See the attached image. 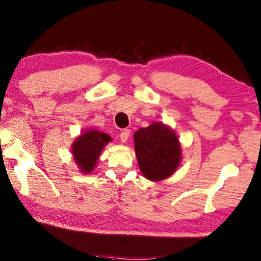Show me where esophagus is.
I'll use <instances>...</instances> for the list:
<instances>
[{"label": "esophagus", "mask_w": 261, "mask_h": 261, "mask_svg": "<svg viewBox=\"0 0 261 261\" xmlns=\"http://www.w3.org/2000/svg\"><path fill=\"white\" fill-rule=\"evenodd\" d=\"M129 137H130V130H123L120 135L122 143H126V140L129 139Z\"/></svg>", "instance_id": "34e87169"}]
</instances>
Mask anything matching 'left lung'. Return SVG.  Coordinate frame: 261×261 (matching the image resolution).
I'll list each match as a JSON object with an SVG mask.
<instances>
[{"label":"left lung","instance_id":"left-lung-1","mask_svg":"<svg viewBox=\"0 0 261 261\" xmlns=\"http://www.w3.org/2000/svg\"><path fill=\"white\" fill-rule=\"evenodd\" d=\"M135 150L139 169L145 178L160 181L174 173L181 160L176 132L163 123L154 122L134 135Z\"/></svg>","mask_w":261,"mask_h":261}]
</instances>
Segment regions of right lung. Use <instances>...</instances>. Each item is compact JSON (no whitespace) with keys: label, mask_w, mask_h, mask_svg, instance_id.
<instances>
[{"label":"right lung","mask_w":261,"mask_h":261,"mask_svg":"<svg viewBox=\"0 0 261 261\" xmlns=\"http://www.w3.org/2000/svg\"><path fill=\"white\" fill-rule=\"evenodd\" d=\"M112 139L111 137L94 129L79 136L72 145L75 163L83 173L92 172L97 165L100 153Z\"/></svg>","instance_id":"add662e5"}]
</instances>
